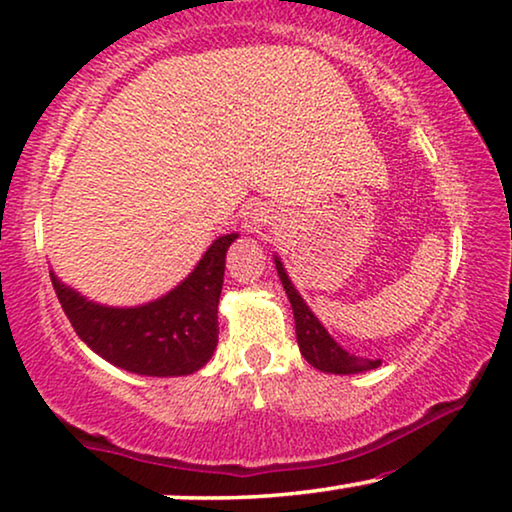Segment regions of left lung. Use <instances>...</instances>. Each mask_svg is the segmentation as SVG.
I'll return each mask as SVG.
<instances>
[{"label": "left lung", "instance_id": "8db88e82", "mask_svg": "<svg viewBox=\"0 0 512 512\" xmlns=\"http://www.w3.org/2000/svg\"><path fill=\"white\" fill-rule=\"evenodd\" d=\"M277 275L282 279V286L289 296V303L293 307V319H296V338L300 354L305 356L307 363H312L317 370H324V373H335V375H352V373H363V370H373L380 366V359H361V356H354L342 349L338 342H335L324 326L319 324V319L314 317L310 307L305 305V300L300 298L296 286L291 284L289 275H286L284 265L275 256Z\"/></svg>", "mask_w": 512, "mask_h": 512}]
</instances>
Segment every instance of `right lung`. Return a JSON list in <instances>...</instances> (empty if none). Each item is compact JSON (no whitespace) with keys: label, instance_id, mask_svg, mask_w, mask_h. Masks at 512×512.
<instances>
[{"label":"right lung","instance_id":"right-lung-1","mask_svg":"<svg viewBox=\"0 0 512 512\" xmlns=\"http://www.w3.org/2000/svg\"><path fill=\"white\" fill-rule=\"evenodd\" d=\"M237 233L221 235L179 286L137 307H107L83 298L51 270L53 289L86 345L114 366L149 377L191 375L219 342V296L226 251Z\"/></svg>","mask_w":512,"mask_h":512}]
</instances>
